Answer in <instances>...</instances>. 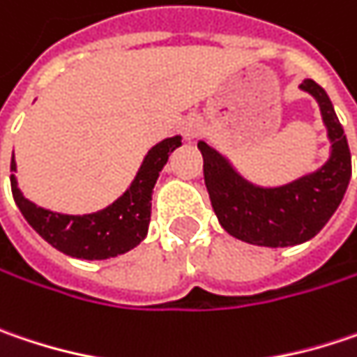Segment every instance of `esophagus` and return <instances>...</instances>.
Wrapping results in <instances>:
<instances>
[{"instance_id": "esophagus-1", "label": "esophagus", "mask_w": 357, "mask_h": 357, "mask_svg": "<svg viewBox=\"0 0 357 357\" xmlns=\"http://www.w3.org/2000/svg\"><path fill=\"white\" fill-rule=\"evenodd\" d=\"M201 130H203V123H201V119L199 117H187L185 121H183V134L187 136V138H197L199 134H201Z\"/></svg>"}]
</instances>
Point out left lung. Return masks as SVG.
<instances>
[{"instance_id": "1", "label": "left lung", "mask_w": 357, "mask_h": 357, "mask_svg": "<svg viewBox=\"0 0 357 357\" xmlns=\"http://www.w3.org/2000/svg\"><path fill=\"white\" fill-rule=\"evenodd\" d=\"M301 89L317 99L331 142L329 160L315 172L282 187H258L245 181L215 148L205 142L197 144L217 219L229 236L242 242L287 248L315 238L340 207L349 185L351 154L331 99L313 79H305Z\"/></svg>"}]
</instances>
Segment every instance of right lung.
Returning <instances> with one entry per match:
<instances>
[{
	"label": "right lung",
	"mask_w": 357,
	"mask_h": 357,
	"mask_svg": "<svg viewBox=\"0 0 357 357\" xmlns=\"http://www.w3.org/2000/svg\"><path fill=\"white\" fill-rule=\"evenodd\" d=\"M181 144V136H174L150 148L130 189L109 207L97 213L64 215L38 207L22 195L17 189V181L12 174L10 181L13 201L40 238H44L59 252L83 260L114 258L130 252L146 238L152 213V189L170 152L176 150ZM12 170H15L13 156Z\"/></svg>",
	"instance_id": "1"
}]
</instances>
